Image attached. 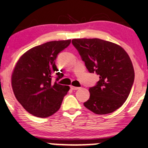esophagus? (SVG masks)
<instances>
[{"label": "esophagus", "mask_w": 148, "mask_h": 148, "mask_svg": "<svg viewBox=\"0 0 148 148\" xmlns=\"http://www.w3.org/2000/svg\"><path fill=\"white\" fill-rule=\"evenodd\" d=\"M70 88H71V89H72V90H76L79 89V88L75 87V86H70Z\"/></svg>", "instance_id": "1"}]
</instances>
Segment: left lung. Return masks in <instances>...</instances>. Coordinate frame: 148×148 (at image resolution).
<instances>
[{
    "instance_id": "8db88e82",
    "label": "left lung",
    "mask_w": 148,
    "mask_h": 148,
    "mask_svg": "<svg viewBox=\"0 0 148 148\" xmlns=\"http://www.w3.org/2000/svg\"><path fill=\"white\" fill-rule=\"evenodd\" d=\"M89 72H96L99 81L90 88V98L85 107L95 114L113 113L123 106L134 81V70L125 49L113 42L98 38L74 39Z\"/></svg>"
}]
</instances>
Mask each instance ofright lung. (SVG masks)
I'll use <instances>...</instances> for the list:
<instances>
[{"label": "right lung", "instance_id": "add662e5", "mask_svg": "<svg viewBox=\"0 0 148 148\" xmlns=\"http://www.w3.org/2000/svg\"><path fill=\"white\" fill-rule=\"evenodd\" d=\"M71 40L51 41L27 51L20 57L12 74V87L16 99L28 113L47 118L58 111L69 87L53 82L63 76L57 72L58 54L67 48Z\"/></svg>", "mask_w": 148, "mask_h": 148}]
</instances>
